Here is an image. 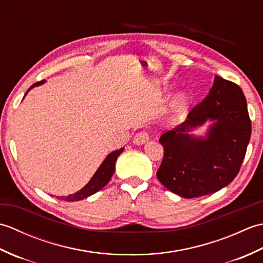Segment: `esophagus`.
Listing matches in <instances>:
<instances>
[{
	"mask_svg": "<svg viewBox=\"0 0 263 263\" xmlns=\"http://www.w3.org/2000/svg\"><path fill=\"white\" fill-rule=\"evenodd\" d=\"M148 140H149V135L146 131H141L137 133L135 138H133V142H135V144H137V146H141V144H144Z\"/></svg>",
	"mask_w": 263,
	"mask_h": 263,
	"instance_id": "34e87169",
	"label": "esophagus"
}]
</instances>
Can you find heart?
<instances>
[{"label": "heart", "mask_w": 263, "mask_h": 263, "mask_svg": "<svg viewBox=\"0 0 263 263\" xmlns=\"http://www.w3.org/2000/svg\"><path fill=\"white\" fill-rule=\"evenodd\" d=\"M184 102H185V97H184V95H177V96L174 99H173L172 108L173 109H178L184 104Z\"/></svg>", "instance_id": "b5f03b06"}]
</instances>
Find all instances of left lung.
Wrapping results in <instances>:
<instances>
[{"label":"left lung","instance_id":"obj_1","mask_svg":"<svg viewBox=\"0 0 263 263\" xmlns=\"http://www.w3.org/2000/svg\"><path fill=\"white\" fill-rule=\"evenodd\" d=\"M211 123L204 136L191 132ZM251 138L247 99L236 83L216 76L206 97L182 124L161 135L164 158L157 177L185 199L219 191L238 174Z\"/></svg>","mask_w":263,"mask_h":263}]
</instances>
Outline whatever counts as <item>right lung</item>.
Here are the masks:
<instances>
[{
	"label": "right lung",
	"instance_id": "obj_1",
	"mask_svg": "<svg viewBox=\"0 0 263 263\" xmlns=\"http://www.w3.org/2000/svg\"><path fill=\"white\" fill-rule=\"evenodd\" d=\"M44 82H45V80L33 83V85L29 89H28L27 92L25 93V96L28 93V91L30 90V89L35 88L37 86H41ZM123 150H124V148L115 150V152L107 155V157L104 159L102 165L98 167V170L91 177V180L89 181L81 190H79V191L73 193V194H70V195H68V197H58V199L69 201V202H73V201H79V200H83L88 197H90V195L98 192L99 190H102L106 185V184L110 181L111 175L114 174L116 159L123 153Z\"/></svg>",
	"mask_w": 263,
	"mask_h": 263
}]
</instances>
